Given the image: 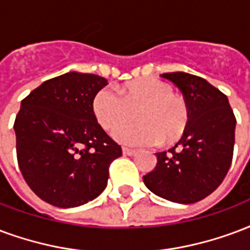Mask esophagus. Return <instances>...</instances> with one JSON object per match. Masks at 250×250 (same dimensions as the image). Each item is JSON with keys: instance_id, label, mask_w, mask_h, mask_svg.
<instances>
[{"instance_id": "1", "label": "esophagus", "mask_w": 250, "mask_h": 250, "mask_svg": "<svg viewBox=\"0 0 250 250\" xmlns=\"http://www.w3.org/2000/svg\"><path fill=\"white\" fill-rule=\"evenodd\" d=\"M123 153H125V155H128V156H134V155L138 153V151H136V149H131L125 147V148H123Z\"/></svg>"}]
</instances>
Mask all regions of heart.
Segmentation results:
<instances>
[{
    "instance_id": "b5f03b06",
    "label": "heart",
    "mask_w": 250,
    "mask_h": 250,
    "mask_svg": "<svg viewBox=\"0 0 250 250\" xmlns=\"http://www.w3.org/2000/svg\"><path fill=\"white\" fill-rule=\"evenodd\" d=\"M92 111L107 131L130 120L138 111L139 122L120 125L112 132L116 142L127 146H152L179 139L189 116L186 102L173 94L172 86L156 78L134 81L120 92L102 88L94 98Z\"/></svg>"
}]
</instances>
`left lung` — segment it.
<instances>
[{
    "mask_svg": "<svg viewBox=\"0 0 250 250\" xmlns=\"http://www.w3.org/2000/svg\"><path fill=\"white\" fill-rule=\"evenodd\" d=\"M183 92L188 123L173 148L156 153L153 171L143 176L149 191L166 200L192 204L223 183L233 158L236 118L228 98L192 74L166 73Z\"/></svg>",
    "mask_w": 250,
    "mask_h": 250,
    "instance_id": "obj_1",
    "label": "left lung"
}]
</instances>
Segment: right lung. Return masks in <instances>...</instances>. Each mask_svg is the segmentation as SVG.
I'll return each mask as SVG.
<instances>
[{
    "label": "right lung",
    "instance_id": "add662e5",
    "mask_svg": "<svg viewBox=\"0 0 250 250\" xmlns=\"http://www.w3.org/2000/svg\"><path fill=\"white\" fill-rule=\"evenodd\" d=\"M106 78L70 71L51 78L21 102L14 122L17 160L40 199L59 208L94 200L122 148L104 132L92 102Z\"/></svg>",
    "mask_w": 250,
    "mask_h": 250
}]
</instances>
